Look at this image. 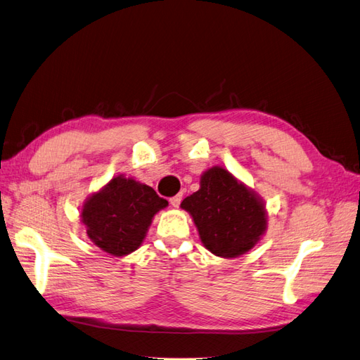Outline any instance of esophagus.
Masks as SVG:
<instances>
[{
    "instance_id": "34e87169",
    "label": "esophagus",
    "mask_w": 360,
    "mask_h": 360,
    "mask_svg": "<svg viewBox=\"0 0 360 360\" xmlns=\"http://www.w3.org/2000/svg\"><path fill=\"white\" fill-rule=\"evenodd\" d=\"M169 202H171V206H172V207H179V206H180V202H181V193H177L176 197L169 198Z\"/></svg>"
}]
</instances>
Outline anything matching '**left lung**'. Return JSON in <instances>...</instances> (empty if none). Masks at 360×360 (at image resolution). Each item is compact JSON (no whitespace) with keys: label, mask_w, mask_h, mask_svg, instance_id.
I'll return each instance as SVG.
<instances>
[{"label":"left lung","mask_w":360,"mask_h":360,"mask_svg":"<svg viewBox=\"0 0 360 360\" xmlns=\"http://www.w3.org/2000/svg\"><path fill=\"white\" fill-rule=\"evenodd\" d=\"M180 206L191 213L202 245L219 257L244 255L266 230L265 202L221 167L204 172L200 189Z\"/></svg>","instance_id":"obj_1"}]
</instances>
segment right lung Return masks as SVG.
<instances>
[{"label": "right lung", "instance_id": "obj_1", "mask_svg": "<svg viewBox=\"0 0 360 360\" xmlns=\"http://www.w3.org/2000/svg\"><path fill=\"white\" fill-rule=\"evenodd\" d=\"M167 206L147 184L118 176L86 200L80 217L94 244L121 257L141 247L154 215Z\"/></svg>", "mask_w": 360, "mask_h": 360}]
</instances>
